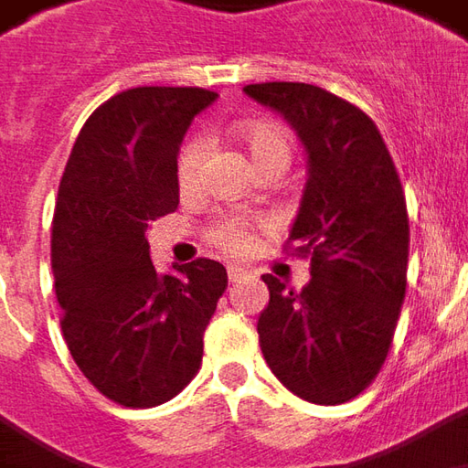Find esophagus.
Instances as JSON below:
<instances>
[{"mask_svg": "<svg viewBox=\"0 0 468 468\" xmlns=\"http://www.w3.org/2000/svg\"><path fill=\"white\" fill-rule=\"evenodd\" d=\"M247 277V270L241 267H229V282H241Z\"/></svg>", "mask_w": 468, "mask_h": 468, "instance_id": "esophagus-1", "label": "esophagus"}]
</instances>
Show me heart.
<instances>
[{
  "mask_svg": "<svg viewBox=\"0 0 468 468\" xmlns=\"http://www.w3.org/2000/svg\"><path fill=\"white\" fill-rule=\"evenodd\" d=\"M234 137L247 150L254 170L290 163L288 134L272 122H239L234 124ZM203 160H206L203 137H191L183 142L176 157V186L183 198H191L201 191ZM208 241L227 257H247L257 247V224L247 216H221L208 227Z\"/></svg>",
  "mask_w": 468,
  "mask_h": 468,
  "instance_id": "heart-1",
  "label": "heart"
}]
</instances>
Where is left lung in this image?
<instances>
[{"label":"left lung","instance_id":"8db88e82","mask_svg":"<svg viewBox=\"0 0 468 468\" xmlns=\"http://www.w3.org/2000/svg\"><path fill=\"white\" fill-rule=\"evenodd\" d=\"M305 144L311 178L285 250L311 260L295 292L262 275L257 321L272 375L303 400L341 405L375 382L392 346L408 285V206L377 124L359 106L311 83H250Z\"/></svg>","mask_w":468,"mask_h":468}]
</instances>
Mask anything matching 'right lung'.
<instances>
[{"instance_id": "right-lung-1", "label": "right lung", "mask_w": 468, "mask_h": 468, "mask_svg": "<svg viewBox=\"0 0 468 468\" xmlns=\"http://www.w3.org/2000/svg\"><path fill=\"white\" fill-rule=\"evenodd\" d=\"M216 101L196 86L112 96L80 127L58 188L50 262L60 331L83 377L124 408L173 400L198 375L227 270L198 257L157 275L144 231L178 208L176 157Z\"/></svg>"}]
</instances>
